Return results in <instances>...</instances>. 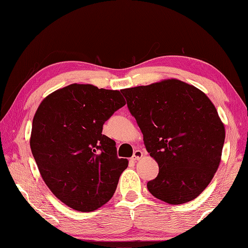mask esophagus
I'll list each match as a JSON object with an SVG mask.
<instances>
[{"mask_svg": "<svg viewBox=\"0 0 248 248\" xmlns=\"http://www.w3.org/2000/svg\"><path fill=\"white\" fill-rule=\"evenodd\" d=\"M142 157H143V153L141 151H136L134 153V156L131 157V160L137 161V160H139V159H141Z\"/></svg>", "mask_w": 248, "mask_h": 248, "instance_id": "obj_1", "label": "esophagus"}]
</instances>
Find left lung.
<instances>
[{"label": "left lung", "mask_w": 248, "mask_h": 248, "mask_svg": "<svg viewBox=\"0 0 248 248\" xmlns=\"http://www.w3.org/2000/svg\"><path fill=\"white\" fill-rule=\"evenodd\" d=\"M121 92L159 166L148 191L172 205L196 199L217 172L225 141L224 124L211 101L178 79Z\"/></svg>", "instance_id": "1"}]
</instances>
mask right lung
Wrapping results in <instances>:
<instances>
[{
    "mask_svg": "<svg viewBox=\"0 0 248 248\" xmlns=\"http://www.w3.org/2000/svg\"><path fill=\"white\" fill-rule=\"evenodd\" d=\"M125 105L118 90L72 84L51 93L32 120L31 148L53 194L74 210L90 212L111 199L127 159L103 125Z\"/></svg>",
    "mask_w": 248,
    "mask_h": 248,
    "instance_id": "add662e5",
    "label": "right lung"
}]
</instances>
